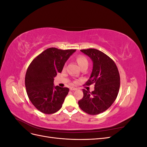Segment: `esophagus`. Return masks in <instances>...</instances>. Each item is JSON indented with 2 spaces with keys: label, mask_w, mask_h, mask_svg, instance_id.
<instances>
[{
  "label": "esophagus",
  "mask_w": 147,
  "mask_h": 147,
  "mask_svg": "<svg viewBox=\"0 0 147 147\" xmlns=\"http://www.w3.org/2000/svg\"><path fill=\"white\" fill-rule=\"evenodd\" d=\"M70 91H76V90H77V89L76 88L70 87Z\"/></svg>",
  "instance_id": "esophagus-1"
}]
</instances>
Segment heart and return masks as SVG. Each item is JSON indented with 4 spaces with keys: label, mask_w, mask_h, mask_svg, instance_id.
Instances as JSON below:
<instances>
[{
    "label": "heart",
    "mask_w": 147,
    "mask_h": 147,
    "mask_svg": "<svg viewBox=\"0 0 147 147\" xmlns=\"http://www.w3.org/2000/svg\"><path fill=\"white\" fill-rule=\"evenodd\" d=\"M77 62L78 64L80 67H82L84 65H88V60L85 57H84L83 56H79L77 57Z\"/></svg>",
    "instance_id": "1"
}]
</instances>
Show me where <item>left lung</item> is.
I'll use <instances>...</instances> for the list:
<instances>
[{
  "label": "left lung",
  "mask_w": 147,
  "mask_h": 147,
  "mask_svg": "<svg viewBox=\"0 0 147 147\" xmlns=\"http://www.w3.org/2000/svg\"><path fill=\"white\" fill-rule=\"evenodd\" d=\"M92 61V70L86 85L94 83V90H83V97L78 101L83 111L94 115L104 112L112 105L118 96L120 77L117 67L107 55L96 49L80 50Z\"/></svg>",
  "instance_id": "obj_1"
}]
</instances>
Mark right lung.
<instances>
[{"label": "right lung", "mask_w": 147, "mask_h": 147, "mask_svg": "<svg viewBox=\"0 0 147 147\" xmlns=\"http://www.w3.org/2000/svg\"><path fill=\"white\" fill-rule=\"evenodd\" d=\"M76 50L50 48L32 61L25 77L29 99L39 111L45 114L57 112L63 105L68 88L54 85V78L61 73L65 62Z\"/></svg>", "instance_id": "1"}]
</instances>
